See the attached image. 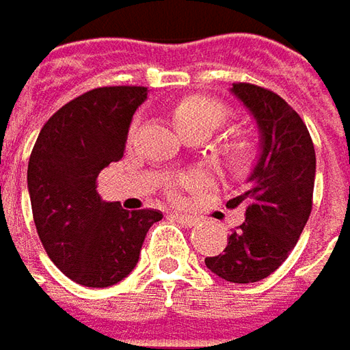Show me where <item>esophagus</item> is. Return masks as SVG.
I'll return each instance as SVG.
<instances>
[{"label": "esophagus", "instance_id": "34e87169", "mask_svg": "<svg viewBox=\"0 0 350 350\" xmlns=\"http://www.w3.org/2000/svg\"><path fill=\"white\" fill-rule=\"evenodd\" d=\"M173 218L179 224H183L185 228H193V226H196V222H198L195 216H191V214H179V212H175Z\"/></svg>", "mask_w": 350, "mask_h": 350}]
</instances>
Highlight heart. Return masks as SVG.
<instances>
[{
	"label": "heart",
	"mask_w": 350,
	"mask_h": 350,
	"mask_svg": "<svg viewBox=\"0 0 350 350\" xmlns=\"http://www.w3.org/2000/svg\"><path fill=\"white\" fill-rule=\"evenodd\" d=\"M169 115L173 120V126L177 128V132L183 138H187V136L208 138L216 128L222 126V122L228 116V109L222 103L212 101L208 97L189 95V97H181L173 103L169 109ZM222 150L224 155L228 157V161L234 167L245 169L253 159L255 144L247 134L237 132L224 142Z\"/></svg>",
	"instance_id": "obj_1"
}]
</instances>
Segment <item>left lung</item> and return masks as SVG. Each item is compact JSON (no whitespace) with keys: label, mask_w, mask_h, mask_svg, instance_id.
I'll use <instances>...</instances> for the list:
<instances>
[{"label":"left lung","mask_w":350,"mask_h":350,"mask_svg":"<svg viewBox=\"0 0 350 350\" xmlns=\"http://www.w3.org/2000/svg\"><path fill=\"white\" fill-rule=\"evenodd\" d=\"M230 93L257 124L259 155L245 193L228 202L245 208V222L204 262L228 282L249 284L275 273L302 234L312 212L316 150L300 115L276 93L251 83H234Z\"/></svg>","instance_id":"left-lung-1"}]
</instances>
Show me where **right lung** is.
I'll return each instance as SVG.
<instances>
[{"label":"right lung","instance_id":"add662e5","mask_svg":"<svg viewBox=\"0 0 350 350\" xmlns=\"http://www.w3.org/2000/svg\"><path fill=\"white\" fill-rule=\"evenodd\" d=\"M146 88H99L75 97L42 126L27 169L33 218L48 257L91 288L126 278L159 210H124L97 193V177L120 161Z\"/></svg>","mask_w":350,"mask_h":350}]
</instances>
